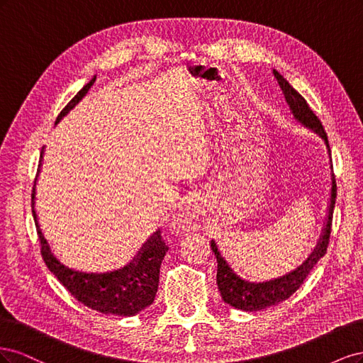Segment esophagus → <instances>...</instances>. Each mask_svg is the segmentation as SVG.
<instances>
[{"mask_svg": "<svg viewBox=\"0 0 363 363\" xmlns=\"http://www.w3.org/2000/svg\"><path fill=\"white\" fill-rule=\"evenodd\" d=\"M177 224L180 225V227H183V228H196V225H192V223H191V218H189V215H180L179 218H177Z\"/></svg>", "mask_w": 363, "mask_h": 363, "instance_id": "34e87169", "label": "esophagus"}]
</instances>
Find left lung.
Instances as JSON below:
<instances>
[{
    "label": "left lung",
    "instance_id": "8db88e82",
    "mask_svg": "<svg viewBox=\"0 0 363 363\" xmlns=\"http://www.w3.org/2000/svg\"><path fill=\"white\" fill-rule=\"evenodd\" d=\"M272 72H274V77L277 79V83L284 96V101L288 103L294 119L303 127L313 131V133H316L324 140V145L328 152V159H330V203H328V207H327V216H325L323 233L320 236V240H318L316 247L311 252V256L307 257L298 268L284 274L281 277L272 279L268 281H250L240 277L239 274L232 268V265L225 260V257L221 255V251H219L216 242L212 239L211 248L215 252L216 262H218V272H216L218 289L221 292L224 303L235 307V309H240L245 312H257V311L267 309L269 306L279 304L284 300H288L289 296L301 286L306 277L309 276L311 271L313 269V267L325 255L328 239H330L333 208L336 203V182H335L333 167H332L330 145H328L327 135L321 121L318 119V116L313 113V111L309 107V104H307L304 98L294 89V87L286 82V79H283V75H280V72H277L276 69Z\"/></svg>",
    "mask_w": 363,
    "mask_h": 363
}]
</instances>
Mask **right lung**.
Wrapping results in <instances>:
<instances>
[{"label":"right lung","mask_w":363,"mask_h":363,"mask_svg":"<svg viewBox=\"0 0 363 363\" xmlns=\"http://www.w3.org/2000/svg\"><path fill=\"white\" fill-rule=\"evenodd\" d=\"M95 82L94 79L87 83L83 89L77 94L72 100L63 108L60 115L56 119V124L60 123V119L68 115L72 108L82 101V98L91 89ZM43 150L40 151V162L39 169L43 159ZM36 182V180H35ZM36 188H33L31 194V212L35 218L36 230L40 240V252L45 260L48 269L57 277V280L67 288L74 298L83 303L91 309L101 312L106 315H119V316H133L144 311L152 301L159 288V274L162 260L167 255L168 247L163 242L160 236V230L152 233L147 242L142 245L138 251V255L133 257L125 267L107 271V272H84L72 269L54 256L48 240L43 236L36 208Z\"/></svg>","instance_id":"right-lung-1"}]
</instances>
